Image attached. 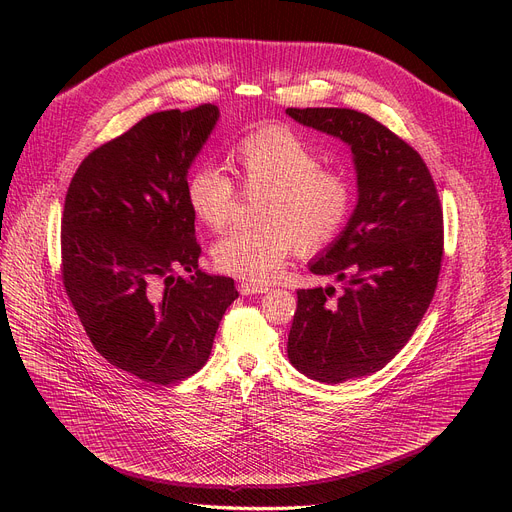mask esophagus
Returning <instances> with one entry per match:
<instances>
[{
  "label": "esophagus",
  "mask_w": 512,
  "mask_h": 512,
  "mask_svg": "<svg viewBox=\"0 0 512 512\" xmlns=\"http://www.w3.org/2000/svg\"><path fill=\"white\" fill-rule=\"evenodd\" d=\"M238 290L242 297H249V294H259V292H267L270 288H267L265 284H255V282H249V280H242L238 284Z\"/></svg>",
  "instance_id": "1"
}]
</instances>
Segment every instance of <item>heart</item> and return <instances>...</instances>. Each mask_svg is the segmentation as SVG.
<instances>
[{"label": "heart", "instance_id": "obj_1", "mask_svg": "<svg viewBox=\"0 0 512 512\" xmlns=\"http://www.w3.org/2000/svg\"><path fill=\"white\" fill-rule=\"evenodd\" d=\"M228 164L247 193H263L257 226L234 230L213 245L222 272L249 282L280 274L292 249L315 255L342 234L355 191L346 174L321 166L319 151L290 126L265 124L240 137ZM188 209L209 230H224L234 215L238 188L220 168L199 164L184 180Z\"/></svg>", "mask_w": 512, "mask_h": 512}]
</instances>
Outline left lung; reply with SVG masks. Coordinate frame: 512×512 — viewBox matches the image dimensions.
<instances>
[{
    "instance_id": "8db88e82",
    "label": "left lung",
    "mask_w": 512,
    "mask_h": 512,
    "mask_svg": "<svg viewBox=\"0 0 512 512\" xmlns=\"http://www.w3.org/2000/svg\"><path fill=\"white\" fill-rule=\"evenodd\" d=\"M353 151L359 201L342 234L309 263L344 282L299 290L288 359L307 378L342 384L388 365L434 299L444 253L442 205L421 155L371 116L346 107H288Z\"/></svg>"
}]
</instances>
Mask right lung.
<instances>
[{
  "label": "right lung",
  "instance_id": "right-lung-1",
  "mask_svg": "<svg viewBox=\"0 0 512 512\" xmlns=\"http://www.w3.org/2000/svg\"><path fill=\"white\" fill-rule=\"evenodd\" d=\"M220 118L157 112L91 151L66 193L62 282L95 351L147 384L197 373L238 292L199 270L184 180ZM178 271L192 274L188 279Z\"/></svg>",
  "mask_w": 512,
  "mask_h": 512
}]
</instances>
